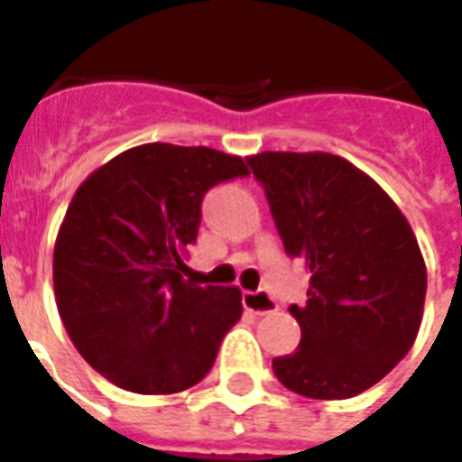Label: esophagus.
I'll use <instances>...</instances> for the list:
<instances>
[{
    "instance_id": "esophagus-1",
    "label": "esophagus",
    "mask_w": 462,
    "mask_h": 462,
    "mask_svg": "<svg viewBox=\"0 0 462 462\" xmlns=\"http://www.w3.org/2000/svg\"><path fill=\"white\" fill-rule=\"evenodd\" d=\"M242 305H245V310H249V312H254V315H269V312H273L276 310V300H273V295L266 293V291H246V293H242Z\"/></svg>"
}]
</instances>
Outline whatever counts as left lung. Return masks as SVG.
Wrapping results in <instances>:
<instances>
[{"label":"left lung","mask_w":462,"mask_h":462,"mask_svg":"<svg viewBox=\"0 0 462 462\" xmlns=\"http://www.w3.org/2000/svg\"><path fill=\"white\" fill-rule=\"evenodd\" d=\"M249 167L288 256L310 271L295 354L276 378L312 400H346L393 371L417 339L427 266L402 210L371 176L329 152H262Z\"/></svg>","instance_id":"8db88e82"}]
</instances>
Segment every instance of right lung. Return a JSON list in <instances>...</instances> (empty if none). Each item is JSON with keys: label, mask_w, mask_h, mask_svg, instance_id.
I'll use <instances>...</instances> for the list:
<instances>
[{"label": "right lung", "mask_w": 462, "mask_h": 462, "mask_svg": "<svg viewBox=\"0 0 462 462\" xmlns=\"http://www.w3.org/2000/svg\"><path fill=\"white\" fill-rule=\"evenodd\" d=\"M246 174L235 154L150 143L77 189L55 239V300L77 351L114 385L171 395L213 368L242 293L193 283L184 254L203 196Z\"/></svg>", "instance_id": "1"}]
</instances>
